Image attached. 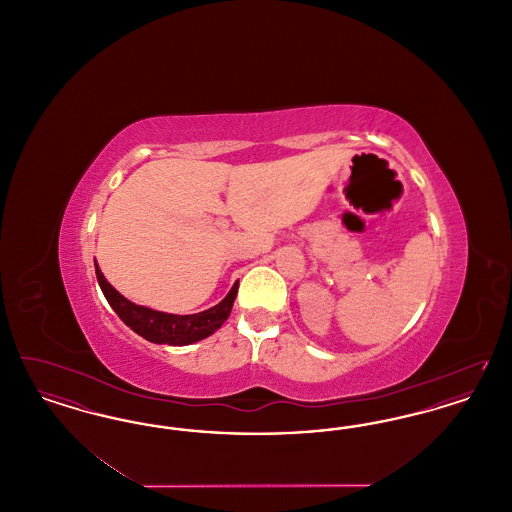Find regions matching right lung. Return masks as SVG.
<instances>
[{
	"mask_svg": "<svg viewBox=\"0 0 512 512\" xmlns=\"http://www.w3.org/2000/svg\"><path fill=\"white\" fill-rule=\"evenodd\" d=\"M96 276L99 288L113 307V311L121 317L126 326H130L138 336L146 338L151 343H169V345H190L195 341L205 340L215 334L224 320L230 317L234 299L238 295V282L232 286L228 295L219 305L197 313V315H169L161 311H153L142 305L128 301L124 295L117 292L101 274L96 263Z\"/></svg>",
	"mask_w": 512,
	"mask_h": 512,
	"instance_id": "obj_1",
	"label": "right lung"
}]
</instances>
